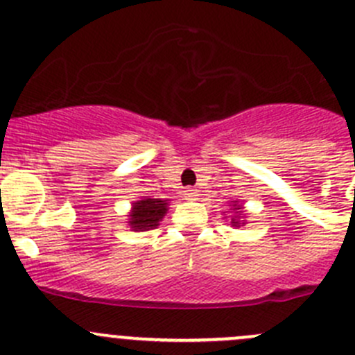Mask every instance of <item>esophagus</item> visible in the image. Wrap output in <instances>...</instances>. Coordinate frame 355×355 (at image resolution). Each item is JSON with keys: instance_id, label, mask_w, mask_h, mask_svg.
Masks as SVG:
<instances>
[{"instance_id": "esophagus-1", "label": "esophagus", "mask_w": 355, "mask_h": 355, "mask_svg": "<svg viewBox=\"0 0 355 355\" xmlns=\"http://www.w3.org/2000/svg\"><path fill=\"white\" fill-rule=\"evenodd\" d=\"M185 198L198 199L199 198V191H198V189H187V191H185Z\"/></svg>"}]
</instances>
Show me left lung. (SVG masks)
<instances>
[{
    "mask_svg": "<svg viewBox=\"0 0 355 355\" xmlns=\"http://www.w3.org/2000/svg\"><path fill=\"white\" fill-rule=\"evenodd\" d=\"M235 209H241V207H235ZM232 223H234V225H237L239 221H235V220H234V221H232Z\"/></svg>",
    "mask_w": 355,
    "mask_h": 355,
    "instance_id": "left-lung-1",
    "label": "left lung"
}]
</instances>
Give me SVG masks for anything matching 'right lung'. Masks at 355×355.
<instances>
[{"label":"right lung","instance_id":"add662e5","mask_svg":"<svg viewBox=\"0 0 355 355\" xmlns=\"http://www.w3.org/2000/svg\"><path fill=\"white\" fill-rule=\"evenodd\" d=\"M166 213V200L144 199L135 202L130 213V221L134 230H151L159 225L161 218Z\"/></svg>","mask_w":355,"mask_h":355}]
</instances>
